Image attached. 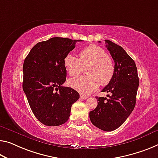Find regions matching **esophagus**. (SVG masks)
Segmentation results:
<instances>
[{"instance_id": "obj_1", "label": "esophagus", "mask_w": 158, "mask_h": 158, "mask_svg": "<svg viewBox=\"0 0 158 158\" xmlns=\"http://www.w3.org/2000/svg\"><path fill=\"white\" fill-rule=\"evenodd\" d=\"M80 97H81V98L82 99H87V98H88V96L85 95V94H81V95H80Z\"/></svg>"}]
</instances>
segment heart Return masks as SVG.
I'll use <instances>...</instances> for the list:
<instances>
[{
    "mask_svg": "<svg viewBox=\"0 0 158 158\" xmlns=\"http://www.w3.org/2000/svg\"><path fill=\"white\" fill-rule=\"evenodd\" d=\"M79 56L78 59L72 54L65 55V69L71 76L82 73L86 69L87 76L71 78L69 81L70 86L87 94L95 91L100 83L102 86L110 83L114 75L115 66L104 48L95 44L87 46L80 52Z\"/></svg>",
    "mask_w": 158,
    "mask_h": 158,
    "instance_id": "1",
    "label": "heart"
}]
</instances>
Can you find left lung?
I'll use <instances>...</instances> for the list:
<instances>
[{
	"label": "left lung",
	"instance_id": "8db88e82",
	"mask_svg": "<svg viewBox=\"0 0 158 158\" xmlns=\"http://www.w3.org/2000/svg\"><path fill=\"white\" fill-rule=\"evenodd\" d=\"M105 43L114 61L115 72L102 92L111 94H107L109 99L97 97L98 106L89 112V118L94 127L111 131L121 127L134 109L139 78L136 65L126 51L110 40Z\"/></svg>",
	"mask_w": 158,
	"mask_h": 158
}]
</instances>
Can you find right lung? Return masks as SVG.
Returning a JSON list of instances; mask_svg holds the SVG:
<instances>
[{"label":"right lung","instance_id":"1","mask_svg":"<svg viewBox=\"0 0 158 158\" xmlns=\"http://www.w3.org/2000/svg\"><path fill=\"white\" fill-rule=\"evenodd\" d=\"M81 41L51 38L34 46L25 58L23 90L33 114L46 126L66 122L72 104L80 98L74 89L62 85L66 80L64 57Z\"/></svg>","mask_w":158,"mask_h":158}]
</instances>
